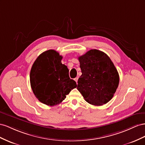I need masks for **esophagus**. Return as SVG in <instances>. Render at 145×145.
Instances as JSON below:
<instances>
[{"mask_svg": "<svg viewBox=\"0 0 145 145\" xmlns=\"http://www.w3.org/2000/svg\"><path fill=\"white\" fill-rule=\"evenodd\" d=\"M78 77H76V78H75V79H74V80H75V81H76V82L77 83V82H78Z\"/></svg>", "mask_w": 145, "mask_h": 145, "instance_id": "34e87169", "label": "esophagus"}]
</instances>
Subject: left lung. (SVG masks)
Listing matches in <instances>:
<instances>
[{
  "label": "left lung",
  "instance_id": "obj_1",
  "mask_svg": "<svg viewBox=\"0 0 145 145\" xmlns=\"http://www.w3.org/2000/svg\"><path fill=\"white\" fill-rule=\"evenodd\" d=\"M82 75L77 89L84 100L94 106L109 102L118 86L119 75L112 61L105 53L96 49L78 57Z\"/></svg>",
  "mask_w": 145,
  "mask_h": 145
}]
</instances>
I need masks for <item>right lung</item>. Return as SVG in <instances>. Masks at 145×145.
Returning a JSON list of instances; mask_svg holds the SVG:
<instances>
[{
	"instance_id": "1",
	"label": "right lung",
	"mask_w": 145,
	"mask_h": 145,
	"mask_svg": "<svg viewBox=\"0 0 145 145\" xmlns=\"http://www.w3.org/2000/svg\"><path fill=\"white\" fill-rule=\"evenodd\" d=\"M62 58L58 52L48 50L37 57L31 69L33 92L39 101L48 106L59 105L77 86L70 78L67 66L61 63Z\"/></svg>"
}]
</instances>
